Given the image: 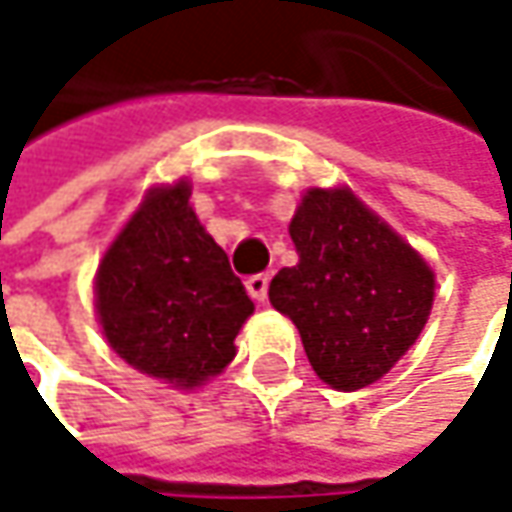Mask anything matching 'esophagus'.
<instances>
[{
	"instance_id": "34e87169",
	"label": "esophagus",
	"mask_w": 512,
	"mask_h": 512,
	"mask_svg": "<svg viewBox=\"0 0 512 512\" xmlns=\"http://www.w3.org/2000/svg\"><path fill=\"white\" fill-rule=\"evenodd\" d=\"M246 289L255 301H266V292H269V275L266 272H257L246 278Z\"/></svg>"
}]
</instances>
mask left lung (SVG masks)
I'll use <instances>...</instances> for the list:
<instances>
[{"instance_id":"8db88e82","label":"left lung","mask_w":512,"mask_h":512,"mask_svg":"<svg viewBox=\"0 0 512 512\" xmlns=\"http://www.w3.org/2000/svg\"><path fill=\"white\" fill-rule=\"evenodd\" d=\"M289 234L298 263L272 278V307L295 321L307 359L327 385H371L426 327L435 301L432 269L347 188L310 191Z\"/></svg>"}]
</instances>
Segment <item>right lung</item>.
Listing matches in <instances>:
<instances>
[{
	"label": "right lung",
	"mask_w": 512,
	"mask_h": 512,
	"mask_svg": "<svg viewBox=\"0 0 512 512\" xmlns=\"http://www.w3.org/2000/svg\"><path fill=\"white\" fill-rule=\"evenodd\" d=\"M191 188H156L101 260L95 295L112 350L182 388L220 374L255 304L199 226Z\"/></svg>",
	"instance_id": "right-lung-1"
}]
</instances>
